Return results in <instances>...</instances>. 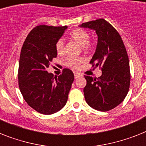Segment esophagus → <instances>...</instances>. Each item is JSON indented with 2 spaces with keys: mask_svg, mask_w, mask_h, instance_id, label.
Segmentation results:
<instances>
[{
  "mask_svg": "<svg viewBox=\"0 0 146 146\" xmlns=\"http://www.w3.org/2000/svg\"><path fill=\"white\" fill-rule=\"evenodd\" d=\"M81 73H74V76H75V79H78L79 77H80L81 76Z\"/></svg>",
  "mask_w": 146,
  "mask_h": 146,
  "instance_id": "34e87169",
  "label": "esophagus"
}]
</instances>
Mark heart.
Masks as SVG:
<instances>
[{"instance_id": "b5f03b06", "label": "heart", "mask_w": 146, "mask_h": 146, "mask_svg": "<svg viewBox=\"0 0 146 146\" xmlns=\"http://www.w3.org/2000/svg\"><path fill=\"white\" fill-rule=\"evenodd\" d=\"M71 39H73L79 45L82 46L84 49H90L92 47V44L89 42L90 35L89 33L82 29H76L72 31L70 34ZM55 50L58 55H62L64 53V42L62 39H58L55 43ZM84 62V60L79 57V58H73L70 57L67 58L65 61L66 66L72 67L73 69H77L80 65Z\"/></svg>"}]
</instances>
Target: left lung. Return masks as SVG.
Returning a JSON list of instances; mask_svg holds the SVG:
<instances>
[{
	"label": "left lung",
	"instance_id": "1",
	"mask_svg": "<svg viewBox=\"0 0 146 146\" xmlns=\"http://www.w3.org/2000/svg\"><path fill=\"white\" fill-rule=\"evenodd\" d=\"M80 26L96 31L98 44L90 64L102 72L98 78L84 76L85 99L92 108L110 111L124 100L129 91L130 70L127 50L120 34L105 19L87 22Z\"/></svg>",
	"mask_w": 146,
	"mask_h": 146
}]
</instances>
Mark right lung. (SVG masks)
I'll return each mask as SVG.
<instances>
[{"mask_svg": "<svg viewBox=\"0 0 146 146\" xmlns=\"http://www.w3.org/2000/svg\"><path fill=\"white\" fill-rule=\"evenodd\" d=\"M66 29V26H36L22 47L18 70L19 90L27 104L42 114H52L65 106L74 80L69 69H64L58 76L46 70L57 55L55 43Z\"/></svg>", "mask_w": 146, "mask_h": 146, "instance_id": "add662e5", "label": "right lung"}]
</instances>
